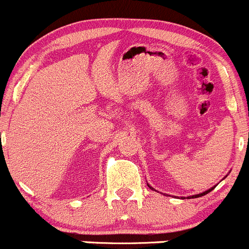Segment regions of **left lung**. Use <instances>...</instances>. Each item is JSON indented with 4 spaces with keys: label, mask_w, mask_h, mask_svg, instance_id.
<instances>
[{
    "label": "left lung",
    "mask_w": 249,
    "mask_h": 249,
    "mask_svg": "<svg viewBox=\"0 0 249 249\" xmlns=\"http://www.w3.org/2000/svg\"><path fill=\"white\" fill-rule=\"evenodd\" d=\"M149 186V185H147ZM150 189H152L151 186H149ZM214 188H212V189H209V190H207V191H205V193H202V194H198V195H194V196H190V197H188V198H196V197H201V196H203V195H206V194H208V193H211L212 190H213ZM152 190H154V189H152Z\"/></svg>",
    "instance_id": "8db88e82"
}]
</instances>
